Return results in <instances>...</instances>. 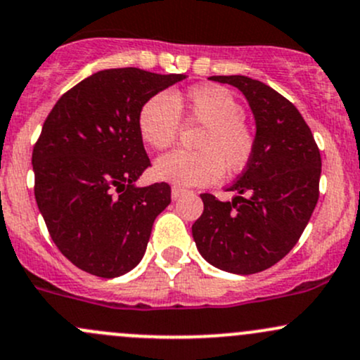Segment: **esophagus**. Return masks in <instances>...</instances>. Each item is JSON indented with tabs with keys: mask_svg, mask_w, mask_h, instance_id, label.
Wrapping results in <instances>:
<instances>
[{
	"mask_svg": "<svg viewBox=\"0 0 360 360\" xmlns=\"http://www.w3.org/2000/svg\"><path fill=\"white\" fill-rule=\"evenodd\" d=\"M184 191L186 190H183V188L172 186V190H170V196H172V200H177L181 195H184Z\"/></svg>",
	"mask_w": 360,
	"mask_h": 360,
	"instance_id": "1",
	"label": "esophagus"
}]
</instances>
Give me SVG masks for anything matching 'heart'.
I'll return each instance as SVG.
<instances>
[{
  "mask_svg": "<svg viewBox=\"0 0 360 360\" xmlns=\"http://www.w3.org/2000/svg\"><path fill=\"white\" fill-rule=\"evenodd\" d=\"M183 113L193 124L203 126L196 138L198 151H172L155 162V176L177 186L212 184L222 172H238L248 165L255 138L245 124L240 101L222 86L202 84L169 96L153 94L143 103L138 129L143 141L155 150L174 145Z\"/></svg>",
  "mask_w": 360,
  "mask_h": 360,
  "instance_id": "obj_1",
  "label": "heart"
}]
</instances>
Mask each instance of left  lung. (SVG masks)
Wrapping results in <instances>:
<instances>
[{
	"label": "left lung",
	"instance_id": "8db88e82",
	"mask_svg": "<svg viewBox=\"0 0 360 360\" xmlns=\"http://www.w3.org/2000/svg\"><path fill=\"white\" fill-rule=\"evenodd\" d=\"M247 98L255 148L234 181L231 202L203 193V214L191 233L203 259L233 274L269 269L297 245L319 198L321 153L291 101L247 75H212Z\"/></svg>",
	"mask_w": 360,
	"mask_h": 360
}]
</instances>
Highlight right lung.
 Returning <instances> with one entry per match:
<instances>
[{
  "label": "right lung",
  "mask_w": 360,
  "mask_h": 360,
  "mask_svg": "<svg viewBox=\"0 0 360 360\" xmlns=\"http://www.w3.org/2000/svg\"><path fill=\"white\" fill-rule=\"evenodd\" d=\"M186 79L134 67L100 70L67 91L32 151L34 195L51 240L79 269L117 278L141 262L170 186H136L150 158L143 103Z\"/></svg>",
  "instance_id": "right-lung-1"
}]
</instances>
